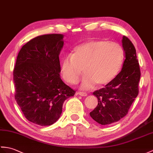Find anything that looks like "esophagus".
<instances>
[{
	"label": "esophagus",
	"instance_id": "34e87169",
	"mask_svg": "<svg viewBox=\"0 0 153 153\" xmlns=\"http://www.w3.org/2000/svg\"><path fill=\"white\" fill-rule=\"evenodd\" d=\"M77 94L81 96V97H86V96L87 95V94L86 93H83V92H77Z\"/></svg>",
	"mask_w": 153,
	"mask_h": 153
}]
</instances>
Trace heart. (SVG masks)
I'll return each mask as SVG.
<instances>
[{"label":"heart","instance_id":"heart-1","mask_svg":"<svg viewBox=\"0 0 153 153\" xmlns=\"http://www.w3.org/2000/svg\"><path fill=\"white\" fill-rule=\"evenodd\" d=\"M125 51L120 44L105 40L85 42L74 48L72 55L61 62V74L67 82L76 84L85 74L81 88L90 89L95 84L102 87L115 79L121 69Z\"/></svg>","mask_w":153,"mask_h":153}]
</instances>
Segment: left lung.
Segmentation results:
<instances>
[{"label":"left lung","mask_w":153,"mask_h":153,"mask_svg":"<svg viewBox=\"0 0 153 153\" xmlns=\"http://www.w3.org/2000/svg\"><path fill=\"white\" fill-rule=\"evenodd\" d=\"M122 43L125 59L121 71L105 87L93 93L98 103L90 115L102 125H111L126 116L139 93L141 72L136 49L125 36Z\"/></svg>","instance_id":"8db88e82"}]
</instances>
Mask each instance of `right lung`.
<instances>
[{"instance_id":"obj_1","label":"right lung","mask_w":153,"mask_h":153,"mask_svg":"<svg viewBox=\"0 0 153 153\" xmlns=\"http://www.w3.org/2000/svg\"><path fill=\"white\" fill-rule=\"evenodd\" d=\"M63 38L50 34L32 39L21 49L13 69L17 104L28 120L40 126L55 123L64 102L76 93L60 77Z\"/></svg>"}]
</instances>
